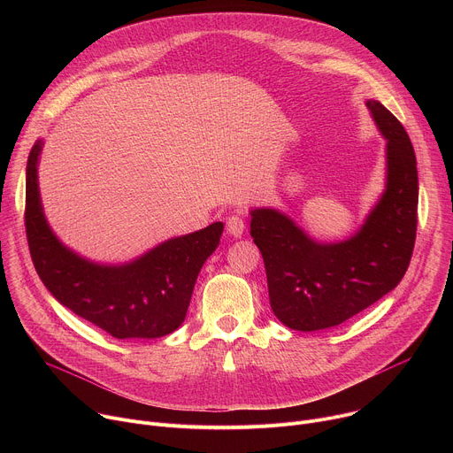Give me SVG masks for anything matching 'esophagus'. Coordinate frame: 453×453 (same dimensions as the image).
Listing matches in <instances>:
<instances>
[{
    "label": "esophagus",
    "instance_id": "obj_1",
    "mask_svg": "<svg viewBox=\"0 0 453 453\" xmlns=\"http://www.w3.org/2000/svg\"><path fill=\"white\" fill-rule=\"evenodd\" d=\"M226 227H227V233H229L231 236L240 238V236L243 234V231H245V222H243V219H242L240 215H233V217L227 219Z\"/></svg>",
    "mask_w": 453,
    "mask_h": 453
}]
</instances>
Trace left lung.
I'll return each instance as SVG.
<instances>
[{
    "label": "left lung",
    "instance_id": "obj_1",
    "mask_svg": "<svg viewBox=\"0 0 453 453\" xmlns=\"http://www.w3.org/2000/svg\"><path fill=\"white\" fill-rule=\"evenodd\" d=\"M385 140V189L355 234L319 242L273 208L250 210V236L267 273L271 308L285 326L317 332L342 325L405 276L418 227L416 154L403 125L365 102Z\"/></svg>",
    "mask_w": 453,
    "mask_h": 453
}]
</instances>
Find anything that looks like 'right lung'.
<instances>
[{
	"label": "right lung",
	"mask_w": 453,
	"mask_h": 453,
	"mask_svg": "<svg viewBox=\"0 0 453 453\" xmlns=\"http://www.w3.org/2000/svg\"><path fill=\"white\" fill-rule=\"evenodd\" d=\"M44 142L27 163L25 226L35 271L48 292L116 339H157L186 319L197 276L220 243L222 222L170 238L133 262H91L51 231L41 203L37 166Z\"/></svg>",
	"instance_id": "1"
}]
</instances>
